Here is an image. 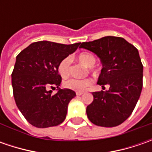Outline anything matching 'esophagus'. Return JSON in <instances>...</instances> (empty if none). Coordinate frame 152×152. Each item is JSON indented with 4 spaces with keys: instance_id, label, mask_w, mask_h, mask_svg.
<instances>
[{
    "instance_id": "esophagus-1",
    "label": "esophagus",
    "mask_w": 152,
    "mask_h": 152,
    "mask_svg": "<svg viewBox=\"0 0 152 152\" xmlns=\"http://www.w3.org/2000/svg\"><path fill=\"white\" fill-rule=\"evenodd\" d=\"M76 95H77V96H81V95H83V92H80V91H77V92H76Z\"/></svg>"
}]
</instances>
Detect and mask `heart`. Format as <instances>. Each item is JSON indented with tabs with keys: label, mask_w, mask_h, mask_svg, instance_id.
Returning a JSON list of instances; mask_svg holds the SVG:
<instances>
[{
	"label": "heart",
	"mask_w": 152,
	"mask_h": 152,
	"mask_svg": "<svg viewBox=\"0 0 152 152\" xmlns=\"http://www.w3.org/2000/svg\"><path fill=\"white\" fill-rule=\"evenodd\" d=\"M78 59L88 67H91L96 63V57L92 54L90 53H81L78 56ZM70 65H71V59L70 57H65L62 61L59 63L58 66V72L61 77L65 78L69 74L70 72ZM92 83L91 79H76V78H71L64 81L63 85L64 86L75 91H83L90 86Z\"/></svg>",
	"instance_id": "1"
}]
</instances>
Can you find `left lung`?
Listing matches in <instances>:
<instances>
[{
    "mask_svg": "<svg viewBox=\"0 0 152 152\" xmlns=\"http://www.w3.org/2000/svg\"><path fill=\"white\" fill-rule=\"evenodd\" d=\"M79 48L101 59L97 84L110 86L108 91L92 93L94 100L86 108L88 118L97 126L119 125L131 115L142 91L143 65L139 51L126 39L115 36L83 42Z\"/></svg>",
    "mask_w": 152,
    "mask_h": 152,
    "instance_id": "8db88e82",
    "label": "left lung"
}]
</instances>
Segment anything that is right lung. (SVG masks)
I'll use <instances>...</instances> for the list:
<instances>
[{
  "label": "right lung",
  "mask_w": 152,
  "mask_h": 152,
  "mask_svg": "<svg viewBox=\"0 0 152 152\" xmlns=\"http://www.w3.org/2000/svg\"><path fill=\"white\" fill-rule=\"evenodd\" d=\"M79 45L42 40L30 44L17 56L12 73L15 102L33 126H57L66 118L68 103L76 94L72 90L59 88L61 77L58 66ZM56 87L58 92L52 94L49 88Z\"/></svg>",
  "instance_id": "1"
}]
</instances>
